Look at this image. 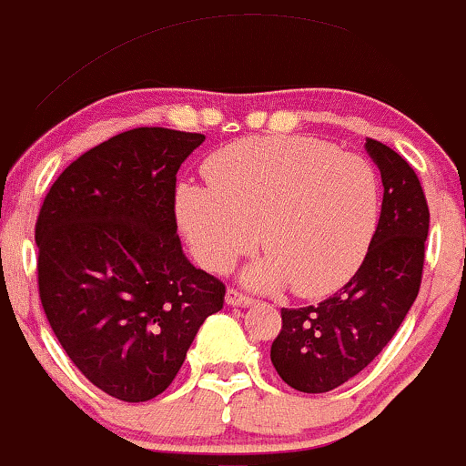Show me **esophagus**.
<instances>
[{
	"label": "esophagus",
	"instance_id": "34e87169",
	"mask_svg": "<svg viewBox=\"0 0 466 466\" xmlns=\"http://www.w3.org/2000/svg\"><path fill=\"white\" fill-rule=\"evenodd\" d=\"M227 303L233 305V307H248L256 303V299L248 294H242L239 289H235V287H228L227 289Z\"/></svg>",
	"mask_w": 466,
	"mask_h": 466
}]
</instances>
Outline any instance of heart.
I'll use <instances>...</instances> for the list:
<instances>
[{
    "label": "heart",
    "mask_w": 466,
    "mask_h": 466,
    "mask_svg": "<svg viewBox=\"0 0 466 466\" xmlns=\"http://www.w3.org/2000/svg\"><path fill=\"white\" fill-rule=\"evenodd\" d=\"M208 186L177 193V219L195 256L227 271L260 231L258 287L289 282L299 296H323L352 278L379 222V177L359 155L311 137L242 138L204 166Z\"/></svg>",
    "instance_id": "1"
}]
</instances>
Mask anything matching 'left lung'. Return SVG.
Here are the masks:
<instances>
[{"instance_id":"obj_1","label":"left lung","mask_w":466,"mask_h":466,"mask_svg":"<svg viewBox=\"0 0 466 466\" xmlns=\"http://www.w3.org/2000/svg\"><path fill=\"white\" fill-rule=\"evenodd\" d=\"M366 150L381 172L383 201L361 267L319 305L280 309L271 363L300 392H329L359 375L395 337L420 294L431 218L424 190L392 147L366 138Z\"/></svg>"}]
</instances>
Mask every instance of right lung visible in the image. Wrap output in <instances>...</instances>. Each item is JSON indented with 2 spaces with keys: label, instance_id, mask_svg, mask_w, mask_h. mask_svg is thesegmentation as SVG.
I'll use <instances>...</instances> for the list:
<instances>
[{
  "label": "right lung",
  "instance_id": "add662e5",
  "mask_svg": "<svg viewBox=\"0 0 466 466\" xmlns=\"http://www.w3.org/2000/svg\"><path fill=\"white\" fill-rule=\"evenodd\" d=\"M204 134L137 127L65 167L35 222L37 289L85 377L121 401L161 395L227 287L177 235V172Z\"/></svg>",
  "mask_w": 466,
  "mask_h": 466
}]
</instances>
